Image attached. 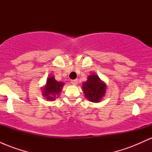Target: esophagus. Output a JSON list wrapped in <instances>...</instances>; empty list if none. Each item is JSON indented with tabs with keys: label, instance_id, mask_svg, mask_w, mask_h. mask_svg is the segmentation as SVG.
Segmentation results:
<instances>
[{
	"label": "esophagus",
	"instance_id": "34e87169",
	"mask_svg": "<svg viewBox=\"0 0 152 152\" xmlns=\"http://www.w3.org/2000/svg\"><path fill=\"white\" fill-rule=\"evenodd\" d=\"M71 83H72L73 85H76L78 83V80L77 79H74V80H71Z\"/></svg>",
	"mask_w": 152,
	"mask_h": 152
}]
</instances>
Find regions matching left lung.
<instances>
[{"label": "left lung", "mask_w": 152, "mask_h": 152, "mask_svg": "<svg viewBox=\"0 0 152 152\" xmlns=\"http://www.w3.org/2000/svg\"><path fill=\"white\" fill-rule=\"evenodd\" d=\"M106 88L105 83L96 74L88 76L87 81L82 85V90L85 97L94 103L99 102L102 100L105 96Z\"/></svg>", "instance_id": "obj_1"}]
</instances>
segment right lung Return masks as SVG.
<instances>
[{
	"instance_id": "right-lung-1",
	"label": "right lung",
	"mask_w": 152,
	"mask_h": 152,
	"mask_svg": "<svg viewBox=\"0 0 152 152\" xmlns=\"http://www.w3.org/2000/svg\"><path fill=\"white\" fill-rule=\"evenodd\" d=\"M64 85V82L57 81L53 76L49 77L47 79L46 86L43 88V96L46 97L47 100H55L61 92Z\"/></svg>"
}]
</instances>
